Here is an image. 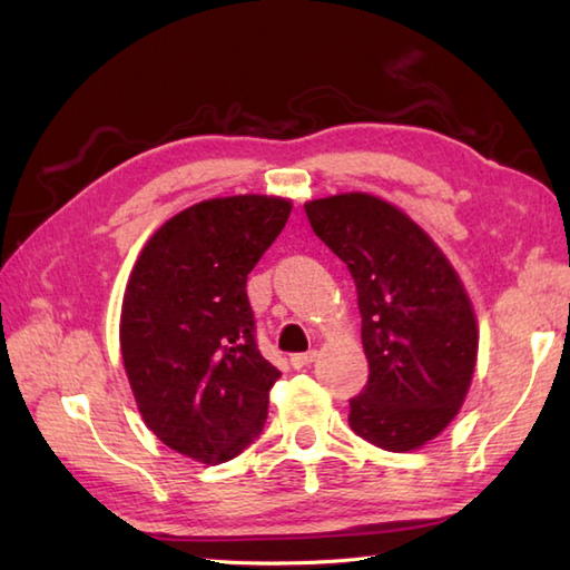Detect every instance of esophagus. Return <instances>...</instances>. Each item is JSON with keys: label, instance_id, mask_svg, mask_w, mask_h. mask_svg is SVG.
Wrapping results in <instances>:
<instances>
[{"label": "esophagus", "instance_id": "obj_1", "mask_svg": "<svg viewBox=\"0 0 570 570\" xmlns=\"http://www.w3.org/2000/svg\"><path fill=\"white\" fill-rule=\"evenodd\" d=\"M313 360H316V350H308V353H296V355H292V365H294L296 370H301V367H308Z\"/></svg>", "mask_w": 570, "mask_h": 570}]
</instances>
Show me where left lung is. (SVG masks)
<instances>
[{
  "label": "left lung",
  "mask_w": 570,
  "mask_h": 570,
  "mask_svg": "<svg viewBox=\"0 0 570 570\" xmlns=\"http://www.w3.org/2000/svg\"><path fill=\"white\" fill-rule=\"evenodd\" d=\"M304 210L357 288L370 377L350 399V426L384 451H414L465 402L478 360L465 288L431 237L390 203L345 193Z\"/></svg>",
  "instance_id": "obj_1"
}]
</instances>
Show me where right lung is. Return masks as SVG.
I'll return each instance as SVG.
<instances>
[{
	"mask_svg": "<svg viewBox=\"0 0 570 570\" xmlns=\"http://www.w3.org/2000/svg\"><path fill=\"white\" fill-rule=\"evenodd\" d=\"M292 203L203 200L178 213L131 269L119 343L147 426L176 453L217 465L262 433L282 377L257 347L247 274L282 233Z\"/></svg>",
	"mask_w": 570,
	"mask_h": 570,
	"instance_id": "obj_1",
	"label": "right lung"
}]
</instances>
